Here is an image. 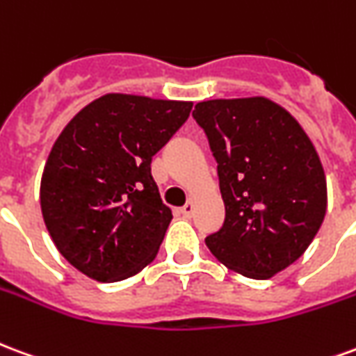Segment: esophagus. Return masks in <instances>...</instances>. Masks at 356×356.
I'll use <instances>...</instances> for the list:
<instances>
[{
  "label": "esophagus",
  "mask_w": 356,
  "mask_h": 356,
  "mask_svg": "<svg viewBox=\"0 0 356 356\" xmlns=\"http://www.w3.org/2000/svg\"><path fill=\"white\" fill-rule=\"evenodd\" d=\"M179 211H181V213H183V217H186V219H188V217L193 216V211H194V204H193V202H186L185 206H183V208L179 209Z\"/></svg>",
  "instance_id": "obj_1"
}]
</instances>
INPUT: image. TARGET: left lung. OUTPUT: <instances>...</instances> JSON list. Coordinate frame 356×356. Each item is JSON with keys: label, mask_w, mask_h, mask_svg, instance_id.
<instances>
[{"label": "left lung", "mask_w": 356, "mask_h": 356, "mask_svg": "<svg viewBox=\"0 0 356 356\" xmlns=\"http://www.w3.org/2000/svg\"><path fill=\"white\" fill-rule=\"evenodd\" d=\"M217 162L225 223L206 246L225 267L265 280L299 259L326 216L321 158L288 110L265 97L198 102Z\"/></svg>", "instance_id": "8db88e82"}]
</instances>
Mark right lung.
Masks as SVG:
<instances>
[{
  "label": "right lung",
  "mask_w": 356,
  "mask_h": 356,
  "mask_svg": "<svg viewBox=\"0 0 356 356\" xmlns=\"http://www.w3.org/2000/svg\"><path fill=\"white\" fill-rule=\"evenodd\" d=\"M193 102L102 95L68 122L40 186L45 227L66 261L118 282L154 261L173 219L150 173Z\"/></svg>",
  "instance_id": "obj_1"
}]
</instances>
